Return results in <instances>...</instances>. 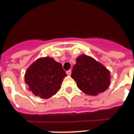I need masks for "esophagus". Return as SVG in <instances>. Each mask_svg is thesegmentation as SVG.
Segmentation results:
<instances>
[{
  "label": "esophagus",
  "instance_id": "esophagus-1",
  "mask_svg": "<svg viewBox=\"0 0 134 134\" xmlns=\"http://www.w3.org/2000/svg\"><path fill=\"white\" fill-rule=\"evenodd\" d=\"M71 72H72V71H71V70H69L66 71V74H68V75H70L71 74Z\"/></svg>",
  "mask_w": 134,
  "mask_h": 134
}]
</instances>
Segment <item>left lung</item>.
I'll use <instances>...</instances> for the list:
<instances>
[{
  "label": "left lung",
  "mask_w": 134,
  "mask_h": 134,
  "mask_svg": "<svg viewBox=\"0 0 134 134\" xmlns=\"http://www.w3.org/2000/svg\"><path fill=\"white\" fill-rule=\"evenodd\" d=\"M71 77L85 94L97 95L103 93L110 85V72L91 57L81 55L76 60Z\"/></svg>",
  "instance_id": "1"
}]
</instances>
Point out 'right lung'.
I'll return each instance as SVG.
<instances>
[{
    "label": "right lung",
    "instance_id": "obj_1",
    "mask_svg": "<svg viewBox=\"0 0 134 134\" xmlns=\"http://www.w3.org/2000/svg\"><path fill=\"white\" fill-rule=\"evenodd\" d=\"M65 76L62 65L52 58L46 57L37 59L27 68L25 82L34 94L48 99L60 90Z\"/></svg>",
    "mask_w": 134,
    "mask_h": 134
}]
</instances>
